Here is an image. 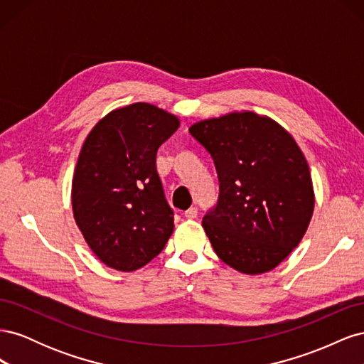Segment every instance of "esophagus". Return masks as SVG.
<instances>
[{
  "mask_svg": "<svg viewBox=\"0 0 364 364\" xmlns=\"http://www.w3.org/2000/svg\"><path fill=\"white\" fill-rule=\"evenodd\" d=\"M197 213H199V211H197V208H196V206H191L190 209H186V211H185V217L193 220V218L197 217Z\"/></svg>",
  "mask_w": 364,
  "mask_h": 364,
  "instance_id": "34e87169",
  "label": "esophagus"
}]
</instances>
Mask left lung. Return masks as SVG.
<instances>
[{
    "label": "left lung",
    "instance_id": "left-lung-1",
    "mask_svg": "<svg viewBox=\"0 0 364 364\" xmlns=\"http://www.w3.org/2000/svg\"><path fill=\"white\" fill-rule=\"evenodd\" d=\"M214 159L220 193L202 225L232 269H274L299 245L314 209L310 168L289 132L267 117L235 112L190 127Z\"/></svg>",
    "mask_w": 364,
    "mask_h": 364
}]
</instances>
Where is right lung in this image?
Wrapping results in <instances>:
<instances>
[{
    "mask_svg": "<svg viewBox=\"0 0 364 364\" xmlns=\"http://www.w3.org/2000/svg\"><path fill=\"white\" fill-rule=\"evenodd\" d=\"M179 127L149 103L115 109L87 135L73 179L75 223L92 252L121 272L158 257L174 228L156 153Z\"/></svg>",
    "mask_w": 364,
    "mask_h": 364,
    "instance_id": "1",
    "label": "right lung"
}]
</instances>
